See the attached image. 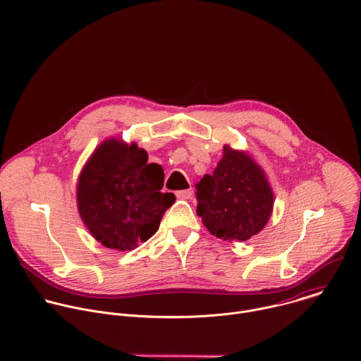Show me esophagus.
Masks as SVG:
<instances>
[{
  "label": "esophagus",
  "mask_w": 361,
  "mask_h": 361,
  "mask_svg": "<svg viewBox=\"0 0 361 361\" xmlns=\"http://www.w3.org/2000/svg\"><path fill=\"white\" fill-rule=\"evenodd\" d=\"M191 192H192V191H191L190 188H188V190H181V191H177V192H176V197L180 198V200H188V198L191 197Z\"/></svg>",
  "instance_id": "obj_1"
}]
</instances>
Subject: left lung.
Masks as SVG:
<instances>
[{
    "label": "left lung",
    "instance_id": "8db88e82",
    "mask_svg": "<svg viewBox=\"0 0 361 361\" xmlns=\"http://www.w3.org/2000/svg\"><path fill=\"white\" fill-rule=\"evenodd\" d=\"M197 188V214L207 229L228 241H247L267 225L274 192L264 170L244 152L224 146L214 173Z\"/></svg>",
    "mask_w": 361,
    "mask_h": 361
}]
</instances>
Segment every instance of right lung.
<instances>
[{
    "instance_id": "right-lung-1",
    "label": "right lung",
    "mask_w": 361,
    "mask_h": 361,
    "mask_svg": "<svg viewBox=\"0 0 361 361\" xmlns=\"http://www.w3.org/2000/svg\"><path fill=\"white\" fill-rule=\"evenodd\" d=\"M164 171L147 163L136 143L103 142L85 164L78 181V209L102 245L132 251L159 229L174 204L173 192H161Z\"/></svg>"
}]
</instances>
